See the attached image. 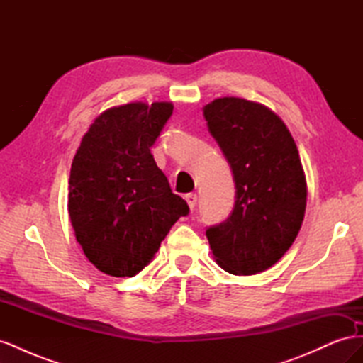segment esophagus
Returning a JSON list of instances; mask_svg holds the SVG:
<instances>
[{
    "label": "esophagus",
    "mask_w": 363,
    "mask_h": 363,
    "mask_svg": "<svg viewBox=\"0 0 363 363\" xmlns=\"http://www.w3.org/2000/svg\"><path fill=\"white\" fill-rule=\"evenodd\" d=\"M184 200H186V203H188V206L191 207V211H194V207L196 204V194H186Z\"/></svg>",
    "instance_id": "34e87169"
}]
</instances>
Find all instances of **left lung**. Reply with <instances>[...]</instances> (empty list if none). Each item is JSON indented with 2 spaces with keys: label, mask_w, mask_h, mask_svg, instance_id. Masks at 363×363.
<instances>
[{
  "label": "left lung",
  "mask_w": 363,
  "mask_h": 363,
  "mask_svg": "<svg viewBox=\"0 0 363 363\" xmlns=\"http://www.w3.org/2000/svg\"><path fill=\"white\" fill-rule=\"evenodd\" d=\"M204 118L236 188L232 213L206 236L219 267L252 276L279 262L301 228L307 186L298 150L283 121L262 104L218 98Z\"/></svg>",
  "instance_id": "8db88e82"
}]
</instances>
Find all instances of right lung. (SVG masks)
<instances>
[{"mask_svg": "<svg viewBox=\"0 0 363 363\" xmlns=\"http://www.w3.org/2000/svg\"><path fill=\"white\" fill-rule=\"evenodd\" d=\"M172 108L171 103L108 108L74 156L68 212L75 238L108 276L133 277L144 269L175 221L189 213L151 155Z\"/></svg>", "mask_w": 363, "mask_h": 363, "instance_id": "right-lung-1", "label": "right lung"}]
</instances>
